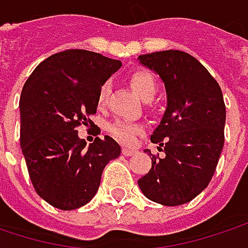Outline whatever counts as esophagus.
Listing matches in <instances>:
<instances>
[{
	"label": "esophagus",
	"mask_w": 248,
	"mask_h": 248,
	"mask_svg": "<svg viewBox=\"0 0 248 248\" xmlns=\"http://www.w3.org/2000/svg\"><path fill=\"white\" fill-rule=\"evenodd\" d=\"M136 153H138L136 149H130V147H124V149H122V154H124V155H133V154Z\"/></svg>",
	"instance_id": "esophagus-1"
}]
</instances>
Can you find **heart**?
Here are the masks:
<instances>
[{"label": "heart", "mask_w": 248, "mask_h": 248, "mask_svg": "<svg viewBox=\"0 0 248 248\" xmlns=\"http://www.w3.org/2000/svg\"><path fill=\"white\" fill-rule=\"evenodd\" d=\"M130 84L133 87V90L138 93V95L144 99V101H150L153 99V96L157 93V82L153 76L149 71H138L130 77ZM110 90H112V82L105 81L99 91H98V105L99 107H107L108 101H109ZM109 133L119 140L121 143L124 144H132L136 136L141 132V124H132V122H126V121H115L108 126Z\"/></svg>", "instance_id": "obj_1"}]
</instances>
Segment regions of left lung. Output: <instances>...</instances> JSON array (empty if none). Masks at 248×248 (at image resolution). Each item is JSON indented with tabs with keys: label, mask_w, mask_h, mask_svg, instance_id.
I'll return each instance as SVG.
<instances>
[{
	"label": "left lung",
	"mask_w": 248,
	"mask_h": 248,
	"mask_svg": "<svg viewBox=\"0 0 248 248\" xmlns=\"http://www.w3.org/2000/svg\"><path fill=\"white\" fill-rule=\"evenodd\" d=\"M139 63L164 82L167 108L150 140L166 157L155 158L138 181L150 201L178 206L199 195L212 180L225 143L226 107L216 80L181 50L141 54Z\"/></svg>",
	"instance_id": "1"
}]
</instances>
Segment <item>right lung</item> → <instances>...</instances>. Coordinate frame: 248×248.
Returning a JSON list of instances; mask_svg holds the SVG:
<instances>
[{
	"label": "right lung",
	"instance_id": "add662e5",
	"mask_svg": "<svg viewBox=\"0 0 248 248\" xmlns=\"http://www.w3.org/2000/svg\"><path fill=\"white\" fill-rule=\"evenodd\" d=\"M122 66L99 53L71 49L51 54L29 76L21 93V149L37 195L62 211L95 197L101 175L121 146L109 136L87 147L80 124H94L101 85Z\"/></svg>",
	"mask_w": 248,
	"mask_h": 248
}]
</instances>
